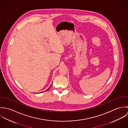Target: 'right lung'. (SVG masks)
I'll return each instance as SVG.
<instances>
[{"label": "right lung", "mask_w": 128, "mask_h": 128, "mask_svg": "<svg viewBox=\"0 0 128 128\" xmlns=\"http://www.w3.org/2000/svg\"><path fill=\"white\" fill-rule=\"evenodd\" d=\"M50 88V87H49V88H48V89H47V90H46V91H47V90H48V89H49V88Z\"/></svg>", "instance_id": "1"}]
</instances>
